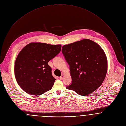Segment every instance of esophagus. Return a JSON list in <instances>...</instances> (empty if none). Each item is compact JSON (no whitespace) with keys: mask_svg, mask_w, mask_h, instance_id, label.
<instances>
[{"mask_svg":"<svg viewBox=\"0 0 126 126\" xmlns=\"http://www.w3.org/2000/svg\"><path fill=\"white\" fill-rule=\"evenodd\" d=\"M64 75H62L60 77V79H63L64 78Z\"/></svg>","mask_w":126,"mask_h":126,"instance_id":"obj_1","label":"esophagus"}]
</instances>
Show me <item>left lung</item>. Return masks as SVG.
Segmentation results:
<instances>
[{
	"instance_id": "8db88e82",
	"label": "left lung",
	"mask_w": 126,
	"mask_h": 126,
	"mask_svg": "<svg viewBox=\"0 0 126 126\" xmlns=\"http://www.w3.org/2000/svg\"><path fill=\"white\" fill-rule=\"evenodd\" d=\"M62 52L69 65L72 82L66 86L80 95L100 86L107 71V59L102 48L89 39L64 45Z\"/></svg>"
}]
</instances>
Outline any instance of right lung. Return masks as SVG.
I'll return each instance as SVG.
<instances>
[{
  "mask_svg": "<svg viewBox=\"0 0 126 126\" xmlns=\"http://www.w3.org/2000/svg\"><path fill=\"white\" fill-rule=\"evenodd\" d=\"M61 45L32 43L19 52L15 64V74L20 87L28 94L40 95L51 90L56 79L48 62L59 54Z\"/></svg>",
  "mask_w": 126,
  "mask_h": 126,
  "instance_id": "1",
  "label": "right lung"
}]
</instances>
